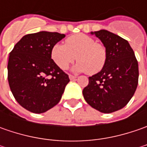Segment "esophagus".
Returning a JSON list of instances; mask_svg holds the SVG:
<instances>
[{
  "label": "esophagus",
  "mask_w": 147,
  "mask_h": 147,
  "mask_svg": "<svg viewBox=\"0 0 147 147\" xmlns=\"http://www.w3.org/2000/svg\"><path fill=\"white\" fill-rule=\"evenodd\" d=\"M69 79H70V80H74V79H76L77 78L76 76L71 75V74H69Z\"/></svg>",
  "instance_id": "34e87169"
}]
</instances>
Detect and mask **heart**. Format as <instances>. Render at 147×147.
I'll use <instances>...</instances> for the list:
<instances>
[{"instance_id": "b5f03b06", "label": "heart", "mask_w": 147, "mask_h": 147, "mask_svg": "<svg viewBox=\"0 0 147 147\" xmlns=\"http://www.w3.org/2000/svg\"><path fill=\"white\" fill-rule=\"evenodd\" d=\"M107 50L103 44L96 42L85 34H75L65 40V45L57 43L51 51V59L59 69L65 70L76 58L74 72L96 74L102 70L107 61Z\"/></svg>"}]
</instances>
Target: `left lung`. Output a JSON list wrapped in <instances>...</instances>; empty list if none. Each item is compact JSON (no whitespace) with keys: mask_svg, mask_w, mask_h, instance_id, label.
<instances>
[{"mask_svg":"<svg viewBox=\"0 0 147 147\" xmlns=\"http://www.w3.org/2000/svg\"><path fill=\"white\" fill-rule=\"evenodd\" d=\"M107 50V61L102 70L89 77L82 91L92 108L109 114L123 108L133 97L138 84V63L125 39L107 30L91 32Z\"/></svg>","mask_w":147,"mask_h":147,"instance_id":"1","label":"left lung"}]
</instances>
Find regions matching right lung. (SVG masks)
Returning a JSON list of instances; mask_svg holds the SVG:
<instances>
[{
	"mask_svg": "<svg viewBox=\"0 0 147 147\" xmlns=\"http://www.w3.org/2000/svg\"><path fill=\"white\" fill-rule=\"evenodd\" d=\"M65 34L42 31L27 34L9 53L8 82L17 102L41 114L59 103L69 78L51 59L54 45Z\"/></svg>",
	"mask_w": 147,
	"mask_h": 147,
	"instance_id": "1",
	"label": "right lung"
}]
</instances>
